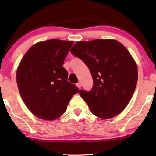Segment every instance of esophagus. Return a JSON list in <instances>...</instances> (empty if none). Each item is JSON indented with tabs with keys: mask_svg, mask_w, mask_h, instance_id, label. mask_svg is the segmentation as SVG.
I'll list each match as a JSON object with an SVG mask.
<instances>
[{
	"mask_svg": "<svg viewBox=\"0 0 156 156\" xmlns=\"http://www.w3.org/2000/svg\"><path fill=\"white\" fill-rule=\"evenodd\" d=\"M76 86H77V87L79 89H80L81 87H82V84H81L80 82H78L77 84H76Z\"/></svg>",
	"mask_w": 156,
	"mask_h": 156,
	"instance_id": "34e87169",
	"label": "esophagus"
}]
</instances>
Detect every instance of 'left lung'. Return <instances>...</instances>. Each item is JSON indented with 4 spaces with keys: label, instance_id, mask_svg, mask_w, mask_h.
I'll use <instances>...</instances> for the list:
<instances>
[{
    "label": "left lung",
    "instance_id": "8db88e82",
    "mask_svg": "<svg viewBox=\"0 0 156 156\" xmlns=\"http://www.w3.org/2000/svg\"><path fill=\"white\" fill-rule=\"evenodd\" d=\"M70 52L86 64L92 76L91 91L80 90L92 114L104 119L120 114L138 80L137 65L127 49L117 40L97 39L76 42Z\"/></svg>",
    "mask_w": 156,
    "mask_h": 156
}]
</instances>
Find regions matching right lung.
I'll list each match as a JSON object with an SVG mask.
<instances>
[{
	"label": "right lung",
	"instance_id": "obj_1",
	"mask_svg": "<svg viewBox=\"0 0 156 156\" xmlns=\"http://www.w3.org/2000/svg\"><path fill=\"white\" fill-rule=\"evenodd\" d=\"M74 42L51 39L37 42L23 57L17 70V84L28 109L38 118L61 116L79 89L67 81L64 61Z\"/></svg>",
	"mask_w": 156,
	"mask_h": 156
}]
</instances>
